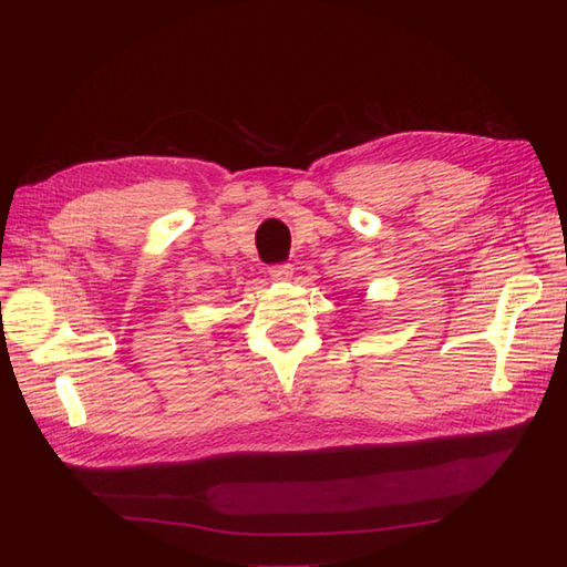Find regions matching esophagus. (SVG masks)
<instances>
[{"label":"esophagus","instance_id":"34e87169","mask_svg":"<svg viewBox=\"0 0 567 567\" xmlns=\"http://www.w3.org/2000/svg\"><path fill=\"white\" fill-rule=\"evenodd\" d=\"M269 277H271L274 281H288L290 277H293V265H288V262L271 265V267H269Z\"/></svg>","mask_w":567,"mask_h":567}]
</instances>
